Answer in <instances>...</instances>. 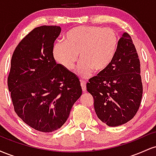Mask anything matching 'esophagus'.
Here are the masks:
<instances>
[{"label":"esophagus","instance_id":"34e87169","mask_svg":"<svg viewBox=\"0 0 156 156\" xmlns=\"http://www.w3.org/2000/svg\"><path fill=\"white\" fill-rule=\"evenodd\" d=\"M80 85H81V87H82V91H83V92H86V91H87L86 81H84V80H80Z\"/></svg>","mask_w":156,"mask_h":156}]
</instances>
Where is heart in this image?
<instances>
[{"mask_svg": "<svg viewBox=\"0 0 156 156\" xmlns=\"http://www.w3.org/2000/svg\"><path fill=\"white\" fill-rule=\"evenodd\" d=\"M119 37L112 28L100 26H79L69 31L64 42L53 47L55 61L67 70L76 66L79 54L78 73L88 77L92 71L101 73L112 63L117 52Z\"/></svg>", "mask_w": 156, "mask_h": 156, "instance_id": "1", "label": "heart"}]
</instances>
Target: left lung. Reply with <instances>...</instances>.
<instances>
[{
	"instance_id": "8db88e82",
	"label": "left lung",
	"mask_w": 156,
	"mask_h": 156,
	"mask_svg": "<svg viewBox=\"0 0 156 156\" xmlns=\"http://www.w3.org/2000/svg\"><path fill=\"white\" fill-rule=\"evenodd\" d=\"M140 73L139 55L131 37L125 32L110 65L87 83L97 116L103 123L119 126L136 115L143 92Z\"/></svg>"
}]
</instances>
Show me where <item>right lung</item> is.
Segmentation results:
<instances>
[{
  "label": "right lung",
  "instance_id": "right-lung-1",
  "mask_svg": "<svg viewBox=\"0 0 156 156\" xmlns=\"http://www.w3.org/2000/svg\"><path fill=\"white\" fill-rule=\"evenodd\" d=\"M60 32L55 26L32 30L16 47L8 77L16 114L28 126L44 133L65 123L82 94L78 77L56 64L53 57V44Z\"/></svg>",
  "mask_w": 156,
  "mask_h": 156
}]
</instances>
